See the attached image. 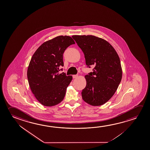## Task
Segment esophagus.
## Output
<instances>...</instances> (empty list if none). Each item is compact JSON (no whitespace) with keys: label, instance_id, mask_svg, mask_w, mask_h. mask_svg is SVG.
<instances>
[{"label":"esophagus","instance_id":"34e87169","mask_svg":"<svg viewBox=\"0 0 150 150\" xmlns=\"http://www.w3.org/2000/svg\"><path fill=\"white\" fill-rule=\"evenodd\" d=\"M78 76H79L78 75H73V79H76L77 77H78Z\"/></svg>","mask_w":150,"mask_h":150}]
</instances>
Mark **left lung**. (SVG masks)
<instances>
[{
	"label": "left lung",
	"instance_id": "left-lung-1",
	"mask_svg": "<svg viewBox=\"0 0 150 150\" xmlns=\"http://www.w3.org/2000/svg\"><path fill=\"white\" fill-rule=\"evenodd\" d=\"M83 51L86 64L93 71L85 76L86 86L82 90L84 101L92 106H100L113 97L122 78L119 56L111 44L92 35H73Z\"/></svg>",
	"mask_w": 150,
	"mask_h": 150
}]
</instances>
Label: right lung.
<instances>
[{
  "label": "right lung",
  "instance_id": "1",
  "mask_svg": "<svg viewBox=\"0 0 150 150\" xmlns=\"http://www.w3.org/2000/svg\"><path fill=\"white\" fill-rule=\"evenodd\" d=\"M75 42L70 36H59L44 42L33 55L27 71L28 81L35 97L44 106L55 105L64 98L72 76L59 71L64 65L63 54Z\"/></svg>",
  "mask_w": 150,
  "mask_h": 150
}]
</instances>
